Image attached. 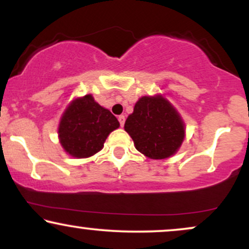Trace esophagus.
<instances>
[{
	"mask_svg": "<svg viewBox=\"0 0 249 249\" xmlns=\"http://www.w3.org/2000/svg\"><path fill=\"white\" fill-rule=\"evenodd\" d=\"M118 121H119V124H121V126H124V124H125V117H124V116H119V117H118Z\"/></svg>",
	"mask_w": 249,
	"mask_h": 249,
	"instance_id": "34e87169",
	"label": "esophagus"
}]
</instances>
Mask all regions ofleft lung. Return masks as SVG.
<instances>
[{
  "mask_svg": "<svg viewBox=\"0 0 249 249\" xmlns=\"http://www.w3.org/2000/svg\"><path fill=\"white\" fill-rule=\"evenodd\" d=\"M125 131L136 148L151 159H165L177 152L185 137L184 123L161 96L142 97L127 117Z\"/></svg>",
  "mask_w": 249,
  "mask_h": 249,
  "instance_id": "obj_1",
  "label": "left lung"
}]
</instances>
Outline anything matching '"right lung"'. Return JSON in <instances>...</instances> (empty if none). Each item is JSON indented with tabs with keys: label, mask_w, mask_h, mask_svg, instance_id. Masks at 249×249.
<instances>
[{
	"label": "right lung",
	"mask_w": 249,
	"mask_h": 249,
	"mask_svg": "<svg viewBox=\"0 0 249 249\" xmlns=\"http://www.w3.org/2000/svg\"><path fill=\"white\" fill-rule=\"evenodd\" d=\"M119 122L91 95L73 101L63 113L58 134L62 146L77 158H88L101 151Z\"/></svg>",
	"instance_id": "obj_1"
}]
</instances>
